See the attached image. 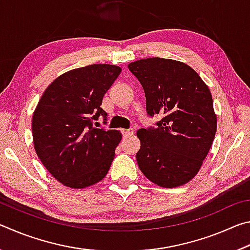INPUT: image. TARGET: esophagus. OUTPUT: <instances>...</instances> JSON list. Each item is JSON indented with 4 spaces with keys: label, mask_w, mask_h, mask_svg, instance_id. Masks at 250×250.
<instances>
[{
    "label": "esophagus",
    "mask_w": 250,
    "mask_h": 250,
    "mask_svg": "<svg viewBox=\"0 0 250 250\" xmlns=\"http://www.w3.org/2000/svg\"><path fill=\"white\" fill-rule=\"evenodd\" d=\"M121 132L124 137H132V135L134 134V130L131 128L130 129H122Z\"/></svg>",
    "instance_id": "1"
}]
</instances>
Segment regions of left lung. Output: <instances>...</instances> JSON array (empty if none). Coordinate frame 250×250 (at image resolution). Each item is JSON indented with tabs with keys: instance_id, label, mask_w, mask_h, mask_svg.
I'll use <instances>...</instances> for the list:
<instances>
[{
	"instance_id": "8db88e82",
	"label": "left lung",
	"mask_w": 250,
	"mask_h": 250,
	"mask_svg": "<svg viewBox=\"0 0 250 250\" xmlns=\"http://www.w3.org/2000/svg\"><path fill=\"white\" fill-rule=\"evenodd\" d=\"M128 68L145 89L146 112L162 116L156 128L137 131L138 166L161 188L184 185L200 171L216 133L208 87L192 67L174 59H140Z\"/></svg>"
}]
</instances>
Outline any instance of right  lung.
<instances>
[{"instance_id": "obj_1", "label": "right lung", "mask_w": 250, "mask_h": 250, "mask_svg": "<svg viewBox=\"0 0 250 250\" xmlns=\"http://www.w3.org/2000/svg\"><path fill=\"white\" fill-rule=\"evenodd\" d=\"M120 73L119 66L108 64L76 68L55 79L41 97L32 119L34 147L62 185L84 188L107 175L122 134L92 125L100 116L107 120L103 98Z\"/></svg>"}]
</instances>
